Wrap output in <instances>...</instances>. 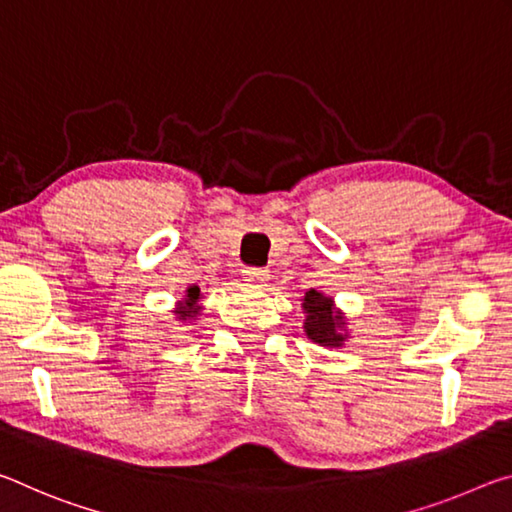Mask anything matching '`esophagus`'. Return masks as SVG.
I'll return each mask as SVG.
<instances>
[{"label": "esophagus", "instance_id": "1", "mask_svg": "<svg viewBox=\"0 0 512 512\" xmlns=\"http://www.w3.org/2000/svg\"><path fill=\"white\" fill-rule=\"evenodd\" d=\"M242 274H245V281L254 283V286H265V283L270 281V272H267L265 267H247Z\"/></svg>", "mask_w": 512, "mask_h": 512}]
</instances>
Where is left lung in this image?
I'll return each instance as SVG.
<instances>
[{
    "label": "left lung",
    "mask_w": 512,
    "mask_h": 512,
    "mask_svg": "<svg viewBox=\"0 0 512 512\" xmlns=\"http://www.w3.org/2000/svg\"><path fill=\"white\" fill-rule=\"evenodd\" d=\"M331 299L324 297L322 292L317 290H308L304 297V311L308 313L304 329L306 335L311 340H315L317 345L324 347H340L345 335L338 333L342 329V315H333L331 308Z\"/></svg>",
    "instance_id": "8db88e82"
}]
</instances>
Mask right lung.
I'll return each instance as SVG.
<instances>
[{
	"label": "right lung",
	"instance_id": "1",
	"mask_svg": "<svg viewBox=\"0 0 512 512\" xmlns=\"http://www.w3.org/2000/svg\"><path fill=\"white\" fill-rule=\"evenodd\" d=\"M197 299H199V288L197 286H192V288H188V295H186V301H183V306L181 308H177V313L179 315V320H195V317L199 315V311L201 308L197 306Z\"/></svg>",
	"mask_w": 512,
	"mask_h": 512
}]
</instances>
